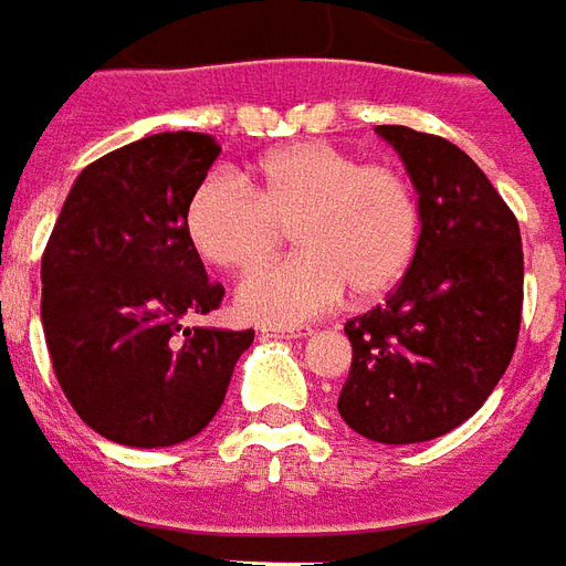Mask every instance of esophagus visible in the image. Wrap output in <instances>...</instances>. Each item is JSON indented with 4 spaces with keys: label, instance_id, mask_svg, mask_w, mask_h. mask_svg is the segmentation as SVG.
Returning a JSON list of instances; mask_svg holds the SVG:
<instances>
[{
    "label": "esophagus",
    "instance_id": "1",
    "mask_svg": "<svg viewBox=\"0 0 566 566\" xmlns=\"http://www.w3.org/2000/svg\"><path fill=\"white\" fill-rule=\"evenodd\" d=\"M262 332L268 338H307L311 326H268Z\"/></svg>",
    "mask_w": 566,
    "mask_h": 566
}]
</instances>
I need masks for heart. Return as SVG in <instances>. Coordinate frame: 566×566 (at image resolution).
<instances>
[{
    "label": "heart",
    "mask_w": 566,
    "mask_h": 566,
    "mask_svg": "<svg viewBox=\"0 0 566 566\" xmlns=\"http://www.w3.org/2000/svg\"><path fill=\"white\" fill-rule=\"evenodd\" d=\"M188 238L216 268L250 274L292 238L298 255L250 276L238 311L255 323H298L356 298L390 292L415 262L420 195L390 161L307 139L264 155L247 182L207 176L186 210Z\"/></svg>",
    "instance_id": "heart-1"
}]
</instances>
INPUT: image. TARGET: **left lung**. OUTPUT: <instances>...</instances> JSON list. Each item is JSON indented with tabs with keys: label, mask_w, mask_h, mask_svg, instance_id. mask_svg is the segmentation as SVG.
Instances as JSON below:
<instances>
[{
	"label": "left lung",
	"mask_w": 566,
	"mask_h": 566,
	"mask_svg": "<svg viewBox=\"0 0 566 566\" xmlns=\"http://www.w3.org/2000/svg\"><path fill=\"white\" fill-rule=\"evenodd\" d=\"M378 134L402 155L423 210L418 255L368 314L347 319L344 423L384 444L427 442L469 420L515 354L524 252L515 212L463 148L402 124Z\"/></svg>",
	"instance_id": "left-lung-1"
}]
</instances>
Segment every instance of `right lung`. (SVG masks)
<instances>
[{
  "label": "right lung",
  "instance_id": "right-lung-1",
  "mask_svg": "<svg viewBox=\"0 0 566 566\" xmlns=\"http://www.w3.org/2000/svg\"><path fill=\"white\" fill-rule=\"evenodd\" d=\"M210 134H155L87 164L42 252V326L60 390L99 436L164 448L226 399L252 328H182L226 286L207 280L186 210L219 158Z\"/></svg>",
  "mask_w": 566,
  "mask_h": 566
}]
</instances>
